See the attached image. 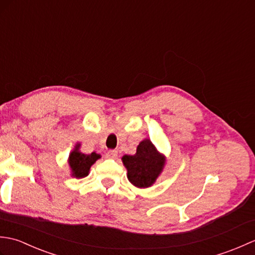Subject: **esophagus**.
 Segmentation results:
<instances>
[{
	"instance_id": "34e87169",
	"label": "esophagus",
	"mask_w": 255,
	"mask_h": 255,
	"mask_svg": "<svg viewBox=\"0 0 255 255\" xmlns=\"http://www.w3.org/2000/svg\"><path fill=\"white\" fill-rule=\"evenodd\" d=\"M117 155H118V152L116 150H110V151H107V153H106V156L110 159H116Z\"/></svg>"
}]
</instances>
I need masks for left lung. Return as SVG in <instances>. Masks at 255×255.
<instances>
[{"label": "left lung", "mask_w": 255, "mask_h": 255, "mask_svg": "<svg viewBox=\"0 0 255 255\" xmlns=\"http://www.w3.org/2000/svg\"><path fill=\"white\" fill-rule=\"evenodd\" d=\"M122 160L127 169L129 182L139 188L152 185L165 164V156L155 149L149 139L139 143L136 154H126Z\"/></svg>", "instance_id": "left-lung-1"}]
</instances>
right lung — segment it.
I'll return each mask as SVG.
<instances>
[{"instance_id":"1","label":"right lung","mask_w":255,"mask_h":255,"mask_svg":"<svg viewBox=\"0 0 255 255\" xmlns=\"http://www.w3.org/2000/svg\"><path fill=\"white\" fill-rule=\"evenodd\" d=\"M101 158L100 154L92 152L91 154H84L80 151V143L75 145L74 150L69 155V165L71 167L72 176L77 178H83L89 175L91 166L96 160Z\"/></svg>"}]
</instances>
